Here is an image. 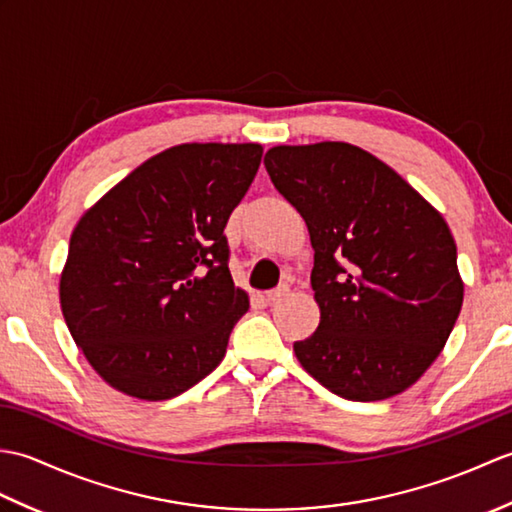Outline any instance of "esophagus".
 <instances>
[{
  "mask_svg": "<svg viewBox=\"0 0 512 512\" xmlns=\"http://www.w3.org/2000/svg\"><path fill=\"white\" fill-rule=\"evenodd\" d=\"M288 286L286 284H281V286H277V288H273V290H268L266 292V301L268 303H275V301H279V299H284L286 295H288Z\"/></svg>",
  "mask_w": 512,
  "mask_h": 512,
  "instance_id": "1",
  "label": "esophagus"
}]
</instances>
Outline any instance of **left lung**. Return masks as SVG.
Returning <instances> with one entry per match:
<instances>
[{"label":"left lung","mask_w":512,"mask_h":512,"mask_svg":"<svg viewBox=\"0 0 512 512\" xmlns=\"http://www.w3.org/2000/svg\"><path fill=\"white\" fill-rule=\"evenodd\" d=\"M264 165L308 224L319 328L303 369L345 400H385L436 361L464 284L444 217L383 160L347 143L279 145Z\"/></svg>","instance_id":"left-lung-1"}]
</instances>
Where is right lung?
Here are the masks:
<instances>
[{"label": "right lung", "mask_w": 512, "mask_h": 512, "mask_svg": "<svg viewBox=\"0 0 512 512\" xmlns=\"http://www.w3.org/2000/svg\"><path fill=\"white\" fill-rule=\"evenodd\" d=\"M262 145L189 143L149 158L85 213L61 273L63 319L107 385L140 400L182 394L220 365L248 295L224 226Z\"/></svg>", "instance_id": "right-lung-1"}]
</instances>
